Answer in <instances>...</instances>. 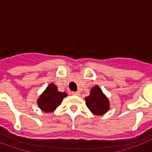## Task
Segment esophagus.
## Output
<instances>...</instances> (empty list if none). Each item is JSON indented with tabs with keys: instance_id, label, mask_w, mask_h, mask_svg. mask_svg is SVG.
I'll list each match as a JSON object with an SVG mask.
<instances>
[{
	"instance_id": "esophagus-1",
	"label": "esophagus",
	"mask_w": 152,
	"mask_h": 152,
	"mask_svg": "<svg viewBox=\"0 0 152 152\" xmlns=\"http://www.w3.org/2000/svg\"><path fill=\"white\" fill-rule=\"evenodd\" d=\"M72 95H80V92H78V91H73V92H72Z\"/></svg>"
}]
</instances>
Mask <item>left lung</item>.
I'll list each match as a JSON object with an SVG mask.
<instances>
[{"mask_svg":"<svg viewBox=\"0 0 152 152\" xmlns=\"http://www.w3.org/2000/svg\"><path fill=\"white\" fill-rule=\"evenodd\" d=\"M85 100L87 106L96 115L103 114L110 107L108 99L102 92L99 86H95L91 89L90 95L86 98Z\"/></svg>","mask_w":152,"mask_h":152,"instance_id":"obj_1","label":"left lung"}]
</instances>
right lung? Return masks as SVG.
Segmentation results:
<instances>
[{
	"mask_svg": "<svg viewBox=\"0 0 152 152\" xmlns=\"http://www.w3.org/2000/svg\"><path fill=\"white\" fill-rule=\"evenodd\" d=\"M66 96V93L58 91L57 87L53 83H50L38 99V104L42 110L49 113L60 106L63 99Z\"/></svg>",
	"mask_w": 152,
	"mask_h": 152,
	"instance_id": "add662e5",
	"label": "right lung"
}]
</instances>
